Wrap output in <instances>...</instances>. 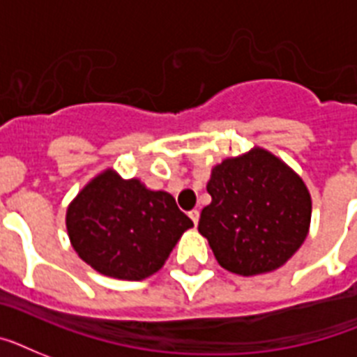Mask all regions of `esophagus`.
Wrapping results in <instances>:
<instances>
[{"mask_svg": "<svg viewBox=\"0 0 357 357\" xmlns=\"http://www.w3.org/2000/svg\"><path fill=\"white\" fill-rule=\"evenodd\" d=\"M188 216H190V220L194 222V225H198V222H199V211H198V208H192V211L188 213Z\"/></svg>", "mask_w": 357, "mask_h": 357, "instance_id": "34e87169", "label": "esophagus"}]
</instances>
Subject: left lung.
Masks as SVG:
<instances>
[{
	"mask_svg": "<svg viewBox=\"0 0 357 357\" xmlns=\"http://www.w3.org/2000/svg\"><path fill=\"white\" fill-rule=\"evenodd\" d=\"M198 231L231 273H269L308 236L312 196L301 176L268 150L227 158L211 170Z\"/></svg>",
	"mask_w": 357,
	"mask_h": 357,
	"instance_id": "8db88e82",
	"label": "left lung"
}]
</instances>
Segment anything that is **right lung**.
Wrapping results in <instances>:
<instances>
[{"mask_svg": "<svg viewBox=\"0 0 357 357\" xmlns=\"http://www.w3.org/2000/svg\"><path fill=\"white\" fill-rule=\"evenodd\" d=\"M176 199L113 169L97 174L66 213L69 242L95 271L143 280L163 268L181 234L192 227Z\"/></svg>", "mask_w": 357, "mask_h": 357, "instance_id": "1", "label": "right lung"}]
</instances>
